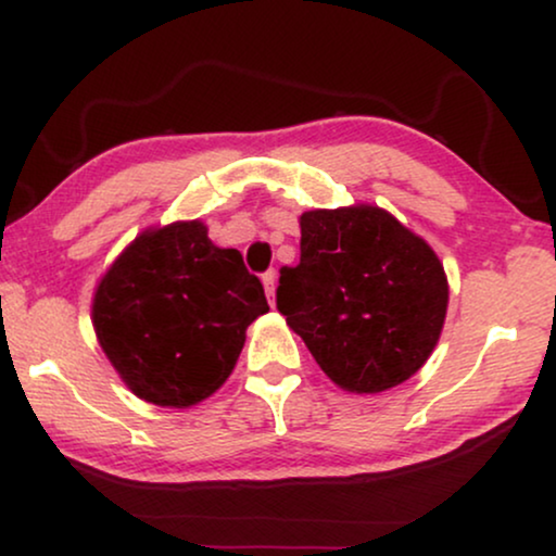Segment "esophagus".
<instances>
[{
  "label": "esophagus",
  "instance_id": "esophagus-1",
  "mask_svg": "<svg viewBox=\"0 0 556 556\" xmlns=\"http://www.w3.org/2000/svg\"><path fill=\"white\" fill-rule=\"evenodd\" d=\"M263 288H265V295L273 301L276 299V270H268L263 276Z\"/></svg>",
  "mask_w": 556,
  "mask_h": 556
}]
</instances>
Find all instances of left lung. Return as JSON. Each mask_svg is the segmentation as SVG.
<instances>
[{"mask_svg": "<svg viewBox=\"0 0 556 556\" xmlns=\"http://www.w3.org/2000/svg\"><path fill=\"white\" fill-rule=\"evenodd\" d=\"M301 263L280 268L278 311L341 390L407 382L435 349L447 314L443 263L377 204L308 210Z\"/></svg>", "mask_w": 556, "mask_h": 556, "instance_id": "left-lung-1", "label": "left lung"}]
</instances>
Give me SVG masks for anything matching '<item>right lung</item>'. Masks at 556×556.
Instances as JSON below:
<instances>
[{
  "mask_svg": "<svg viewBox=\"0 0 556 556\" xmlns=\"http://www.w3.org/2000/svg\"><path fill=\"white\" fill-rule=\"evenodd\" d=\"M268 314L263 286L202 219L147 227L98 280L96 339L136 397L187 409L232 375L245 331Z\"/></svg>",
  "mask_w": 556,
  "mask_h": 556,
  "instance_id": "obj_1",
  "label": "right lung"
}]
</instances>
